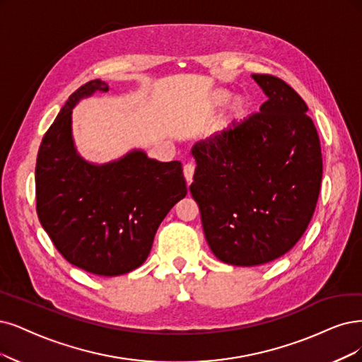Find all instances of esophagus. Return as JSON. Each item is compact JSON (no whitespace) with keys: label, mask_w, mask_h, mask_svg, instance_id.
Segmentation results:
<instances>
[{"label":"esophagus","mask_w":362,"mask_h":362,"mask_svg":"<svg viewBox=\"0 0 362 362\" xmlns=\"http://www.w3.org/2000/svg\"><path fill=\"white\" fill-rule=\"evenodd\" d=\"M194 171H195V165L192 163H188L183 165V176L186 179V182L191 183L192 177H194Z\"/></svg>","instance_id":"esophagus-1"}]
</instances>
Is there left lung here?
Wrapping results in <instances>:
<instances>
[{
	"label": "left lung",
	"instance_id": "left-lung-1",
	"mask_svg": "<svg viewBox=\"0 0 362 362\" xmlns=\"http://www.w3.org/2000/svg\"><path fill=\"white\" fill-rule=\"evenodd\" d=\"M259 112L195 143L189 191L207 243L233 265H259L291 250L309 225L322 180V152L304 100L282 78L252 74Z\"/></svg>",
	"mask_w": 362,
	"mask_h": 362
}]
</instances>
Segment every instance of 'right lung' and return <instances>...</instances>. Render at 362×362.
Returning a JSON list of instances; mask_svg holds the SVG:
<instances>
[{"label":"right lung","instance_id":"right-lung-1","mask_svg":"<svg viewBox=\"0 0 362 362\" xmlns=\"http://www.w3.org/2000/svg\"><path fill=\"white\" fill-rule=\"evenodd\" d=\"M95 90L109 85L90 80L80 86L46 131L37 155L35 207L66 261L92 274L119 276L146 261L159 223L188 189L179 160L159 163L134 151L92 165L77 155L71 109Z\"/></svg>","mask_w":362,"mask_h":362}]
</instances>
